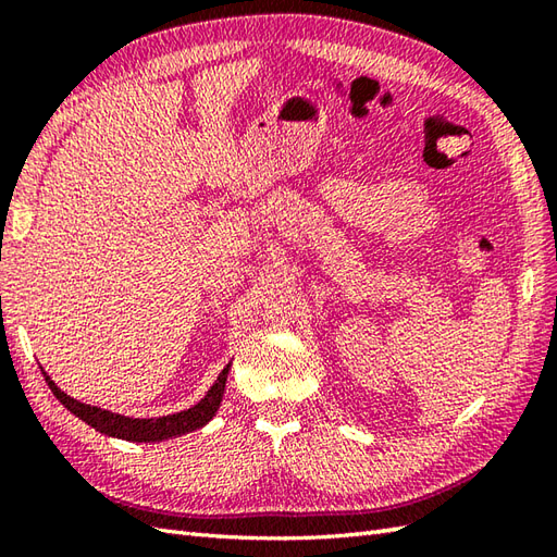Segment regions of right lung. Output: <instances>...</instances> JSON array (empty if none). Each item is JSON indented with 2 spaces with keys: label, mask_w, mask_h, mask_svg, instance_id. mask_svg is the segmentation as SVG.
I'll list each match as a JSON object with an SVG mask.
<instances>
[{
  "label": "right lung",
  "mask_w": 557,
  "mask_h": 557,
  "mask_svg": "<svg viewBox=\"0 0 557 557\" xmlns=\"http://www.w3.org/2000/svg\"><path fill=\"white\" fill-rule=\"evenodd\" d=\"M227 373H230V363L224 366L222 373L218 375V381L212 383V387L208 389V395L198 401L196 407L180 411V413H170V417H160V419H128L122 417V413H112L104 411L98 407L83 405V401H76L74 397H69L66 393H62L52 381L50 375H45L47 385L54 393V397L62 401V405L76 413L81 421H86L92 429L112 435V437H122V441H134V443H158V441H168V437H176L184 435L188 431H196L200 425H206L215 411L220 409V401L224 395V383H227Z\"/></svg>",
  "instance_id": "right-lung-1"
}]
</instances>
